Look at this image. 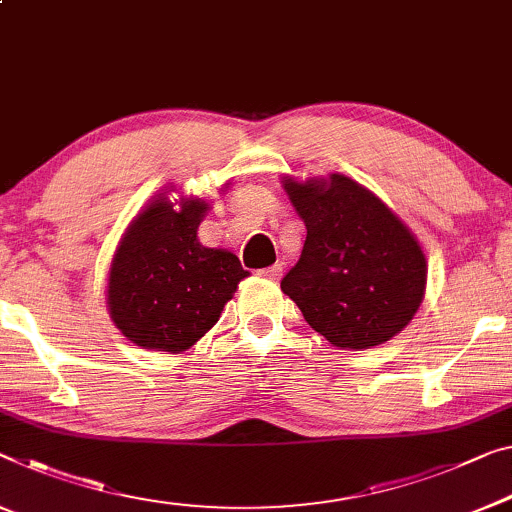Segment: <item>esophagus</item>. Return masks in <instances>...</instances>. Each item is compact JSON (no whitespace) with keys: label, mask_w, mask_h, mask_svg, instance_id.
Wrapping results in <instances>:
<instances>
[{"label":"esophagus","mask_w":512,"mask_h":512,"mask_svg":"<svg viewBox=\"0 0 512 512\" xmlns=\"http://www.w3.org/2000/svg\"><path fill=\"white\" fill-rule=\"evenodd\" d=\"M281 270H283V267L279 263H274L270 267H265V270H258V274H261V277H265V279L277 281L281 277Z\"/></svg>","instance_id":"esophagus-1"}]
</instances>
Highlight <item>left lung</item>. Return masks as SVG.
I'll return each instance as SVG.
<instances>
[{
	"mask_svg": "<svg viewBox=\"0 0 512 512\" xmlns=\"http://www.w3.org/2000/svg\"><path fill=\"white\" fill-rule=\"evenodd\" d=\"M286 192L304 219L300 261L281 290L336 348L366 350L414 318L426 290V256L410 229L355 180L295 183Z\"/></svg>",
	"mask_w": 512,
	"mask_h": 512,
	"instance_id": "left-lung-1",
	"label": "left lung"
}]
</instances>
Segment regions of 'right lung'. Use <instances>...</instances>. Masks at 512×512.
I'll return each mask as SVG.
<instances>
[{
    "label": "right lung",
    "mask_w": 512,
    "mask_h": 512,
    "mask_svg": "<svg viewBox=\"0 0 512 512\" xmlns=\"http://www.w3.org/2000/svg\"><path fill=\"white\" fill-rule=\"evenodd\" d=\"M208 203L160 196L125 231L109 270V313L146 350L183 352L222 316L247 277L240 258L196 238Z\"/></svg>",
    "instance_id": "add662e5"
}]
</instances>
